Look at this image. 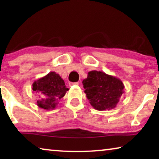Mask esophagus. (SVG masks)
<instances>
[{
  "label": "esophagus",
  "instance_id": "esophagus-1",
  "mask_svg": "<svg viewBox=\"0 0 159 159\" xmlns=\"http://www.w3.org/2000/svg\"><path fill=\"white\" fill-rule=\"evenodd\" d=\"M79 82H69V85L72 86V85H79Z\"/></svg>",
  "mask_w": 159,
  "mask_h": 159
}]
</instances>
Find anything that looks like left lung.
Listing matches in <instances>:
<instances>
[{
    "label": "left lung",
    "mask_w": 159,
    "mask_h": 159,
    "mask_svg": "<svg viewBox=\"0 0 159 159\" xmlns=\"http://www.w3.org/2000/svg\"><path fill=\"white\" fill-rule=\"evenodd\" d=\"M82 84L89 103L98 111L114 108L125 93L120 79L101 71H89Z\"/></svg>",
    "instance_id": "obj_1"
}]
</instances>
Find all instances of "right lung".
<instances>
[{
  "label": "right lung",
  "instance_id": "obj_1",
  "mask_svg": "<svg viewBox=\"0 0 159 159\" xmlns=\"http://www.w3.org/2000/svg\"><path fill=\"white\" fill-rule=\"evenodd\" d=\"M32 90L38 95V107L50 110L57 106L69 88H66L64 80L58 74L51 71L33 82Z\"/></svg>",
  "mask_w": 159,
  "mask_h": 159
}]
</instances>
